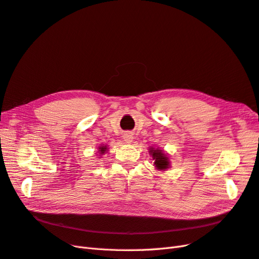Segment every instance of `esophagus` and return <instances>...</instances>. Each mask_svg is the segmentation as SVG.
<instances>
[{"label":"esophagus","mask_w":259,"mask_h":259,"mask_svg":"<svg viewBox=\"0 0 259 259\" xmlns=\"http://www.w3.org/2000/svg\"><path fill=\"white\" fill-rule=\"evenodd\" d=\"M123 139L125 140V143L132 144V143H133V135L131 134V133H126V134H124Z\"/></svg>","instance_id":"obj_1"}]
</instances>
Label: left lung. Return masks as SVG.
I'll return each mask as SVG.
<instances>
[{
    "label": "left lung",
    "instance_id": "8db88e82",
    "mask_svg": "<svg viewBox=\"0 0 259 259\" xmlns=\"http://www.w3.org/2000/svg\"><path fill=\"white\" fill-rule=\"evenodd\" d=\"M149 153L151 154L152 159L154 160V164H155L156 169L165 170L170 166L168 156L165 153H164L162 150H160L159 148H156V149H154L153 147L149 148Z\"/></svg>",
    "mask_w": 259,
    "mask_h": 259
}]
</instances>
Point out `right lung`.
<instances>
[{
    "instance_id": "right-lung-1",
    "label": "right lung",
    "mask_w": 259,
    "mask_h": 259,
    "mask_svg": "<svg viewBox=\"0 0 259 259\" xmlns=\"http://www.w3.org/2000/svg\"><path fill=\"white\" fill-rule=\"evenodd\" d=\"M108 150V148H107V146H100L99 148H98V152L100 153V155L103 154V153H106V151Z\"/></svg>"
}]
</instances>
